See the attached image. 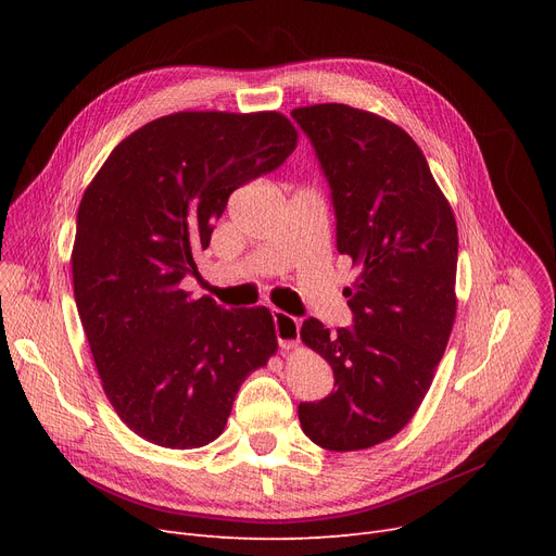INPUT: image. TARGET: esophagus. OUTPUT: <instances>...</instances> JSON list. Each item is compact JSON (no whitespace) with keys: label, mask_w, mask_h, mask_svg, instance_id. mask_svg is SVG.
<instances>
[{"label":"esophagus","mask_w":556,"mask_h":556,"mask_svg":"<svg viewBox=\"0 0 556 556\" xmlns=\"http://www.w3.org/2000/svg\"><path fill=\"white\" fill-rule=\"evenodd\" d=\"M273 319H275V331H277V340L283 352L288 349H295L300 344V319L288 315L283 311H273Z\"/></svg>","instance_id":"obj_1"}]
</instances>
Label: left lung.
Segmentation results:
<instances>
[{"instance_id":"1","label":"left lung","mask_w":556,"mask_h":556,"mask_svg":"<svg viewBox=\"0 0 556 556\" xmlns=\"http://www.w3.org/2000/svg\"><path fill=\"white\" fill-rule=\"evenodd\" d=\"M323 166L338 252L361 268L344 288L352 329L308 317L300 338L323 356L336 390L300 403L304 434L327 451H363L403 430L430 390L453 331L457 225L415 139L344 103L295 108Z\"/></svg>"}]
</instances>
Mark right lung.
Masks as SVG:
<instances>
[{
  "mask_svg": "<svg viewBox=\"0 0 556 556\" xmlns=\"http://www.w3.org/2000/svg\"><path fill=\"white\" fill-rule=\"evenodd\" d=\"M295 146L281 112H173L128 135L85 189L74 298L103 392L141 440L207 446L250 371L277 354L266 306L227 311L180 283L229 193Z\"/></svg>",
  "mask_w": 556,
  "mask_h": 556,
  "instance_id": "1",
  "label": "right lung"
}]
</instances>
